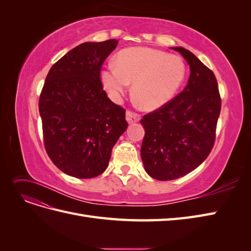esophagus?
<instances>
[{"label": "esophagus", "mask_w": 251, "mask_h": 251, "mask_svg": "<svg viewBox=\"0 0 251 251\" xmlns=\"http://www.w3.org/2000/svg\"><path fill=\"white\" fill-rule=\"evenodd\" d=\"M126 121L128 124H134V123H137V121L140 120V115L133 111H126Z\"/></svg>", "instance_id": "esophagus-1"}]
</instances>
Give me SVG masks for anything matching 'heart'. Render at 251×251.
<instances>
[{
  "mask_svg": "<svg viewBox=\"0 0 251 251\" xmlns=\"http://www.w3.org/2000/svg\"><path fill=\"white\" fill-rule=\"evenodd\" d=\"M186 75L183 59L148 47L124 49L115 64L101 72L102 85L113 100L118 101L133 83V95L143 110L161 108L176 95Z\"/></svg>",
  "mask_w": 251,
  "mask_h": 251,
  "instance_id": "heart-1",
  "label": "heart"
}]
</instances>
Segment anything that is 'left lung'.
Wrapping results in <instances>:
<instances>
[{
	"mask_svg": "<svg viewBox=\"0 0 251 251\" xmlns=\"http://www.w3.org/2000/svg\"><path fill=\"white\" fill-rule=\"evenodd\" d=\"M173 49L189 65L188 83L172 100L140 120L146 131L141 146L144 169L160 181L185 176L207 158L221 111L214 72L189 50Z\"/></svg>",
	"mask_w": 251,
	"mask_h": 251,
	"instance_id": "left-lung-1",
	"label": "left lung"
}]
</instances>
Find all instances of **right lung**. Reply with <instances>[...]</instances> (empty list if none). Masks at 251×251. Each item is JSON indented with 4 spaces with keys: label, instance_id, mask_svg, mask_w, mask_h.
<instances>
[{
    "label": "right lung",
    "instance_id": "right-lung-1",
    "mask_svg": "<svg viewBox=\"0 0 251 251\" xmlns=\"http://www.w3.org/2000/svg\"><path fill=\"white\" fill-rule=\"evenodd\" d=\"M115 39L83 43L51 67L40 95L44 146L69 176L88 179L108 168L112 149L126 130V110L102 89L100 71Z\"/></svg>",
    "mask_w": 251,
    "mask_h": 251
}]
</instances>
